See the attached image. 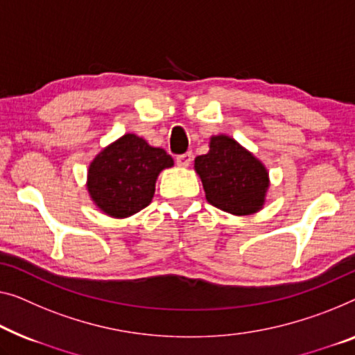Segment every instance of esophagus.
Returning a JSON list of instances; mask_svg holds the SVG:
<instances>
[{
  "instance_id": "1",
  "label": "esophagus",
  "mask_w": 355,
  "mask_h": 355,
  "mask_svg": "<svg viewBox=\"0 0 355 355\" xmlns=\"http://www.w3.org/2000/svg\"><path fill=\"white\" fill-rule=\"evenodd\" d=\"M193 161V155L191 153H184V155L177 156V164L180 167H188Z\"/></svg>"
}]
</instances>
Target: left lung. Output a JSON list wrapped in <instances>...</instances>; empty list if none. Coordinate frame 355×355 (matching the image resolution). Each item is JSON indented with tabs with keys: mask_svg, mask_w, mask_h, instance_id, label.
Wrapping results in <instances>:
<instances>
[{
	"mask_svg": "<svg viewBox=\"0 0 355 355\" xmlns=\"http://www.w3.org/2000/svg\"><path fill=\"white\" fill-rule=\"evenodd\" d=\"M205 198L232 215H252L263 207L269 188L264 164L228 135L210 137L209 153L194 159Z\"/></svg>",
	"mask_w": 355,
	"mask_h": 355,
	"instance_id": "left-lung-1",
	"label": "left lung"
}]
</instances>
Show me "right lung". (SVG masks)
Listing matches in <instances>:
<instances>
[{
  "label": "right lung",
  "mask_w": 355,
  "mask_h": 355,
  "mask_svg": "<svg viewBox=\"0 0 355 355\" xmlns=\"http://www.w3.org/2000/svg\"><path fill=\"white\" fill-rule=\"evenodd\" d=\"M173 166L162 148L135 134L105 146L87 171V193L94 204L113 218H127L153 200L157 175Z\"/></svg>",
  "instance_id": "1"
}]
</instances>
